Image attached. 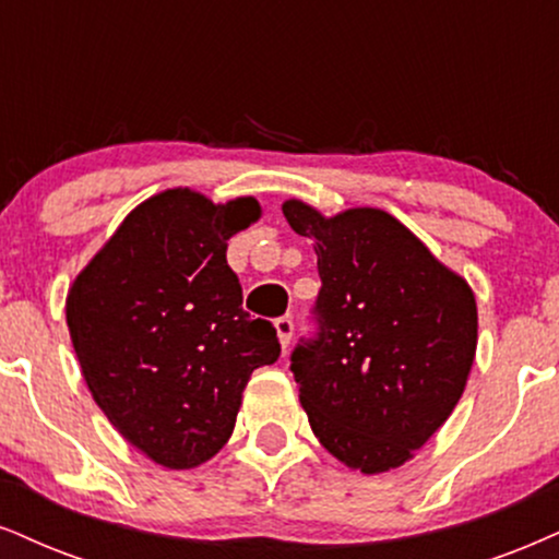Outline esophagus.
<instances>
[{
  "label": "esophagus",
  "mask_w": 559,
  "mask_h": 559,
  "mask_svg": "<svg viewBox=\"0 0 559 559\" xmlns=\"http://www.w3.org/2000/svg\"><path fill=\"white\" fill-rule=\"evenodd\" d=\"M274 329H277V340H280V344H282V349H287V344H290L293 332H295L290 316H282V319L274 321Z\"/></svg>",
  "instance_id": "obj_1"
}]
</instances>
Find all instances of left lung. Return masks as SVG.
<instances>
[{"instance_id":"8db88e82","label":"left lung","mask_w":559,"mask_h":559,"mask_svg":"<svg viewBox=\"0 0 559 559\" xmlns=\"http://www.w3.org/2000/svg\"><path fill=\"white\" fill-rule=\"evenodd\" d=\"M282 212L319 257V340L295 347L290 365L313 436L355 472L399 469L451 417L469 381V282L378 206L326 217L287 199Z\"/></svg>"}]
</instances>
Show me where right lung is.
<instances>
[{
  "label": "right lung",
  "mask_w": 559,
  "mask_h": 559,
  "mask_svg": "<svg viewBox=\"0 0 559 559\" xmlns=\"http://www.w3.org/2000/svg\"><path fill=\"white\" fill-rule=\"evenodd\" d=\"M261 217L253 197L215 204L165 189L136 204L74 277L67 326L95 404L165 469H197L227 443L243 389L280 357L243 311L227 240Z\"/></svg>",
  "instance_id": "add662e5"
}]
</instances>
